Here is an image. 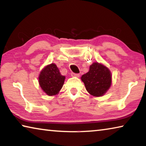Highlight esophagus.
Instances as JSON below:
<instances>
[{
	"mask_svg": "<svg viewBox=\"0 0 146 146\" xmlns=\"http://www.w3.org/2000/svg\"><path fill=\"white\" fill-rule=\"evenodd\" d=\"M71 76H75V77H79L80 76V75L78 73H71Z\"/></svg>",
	"mask_w": 146,
	"mask_h": 146,
	"instance_id": "esophagus-1",
	"label": "esophagus"
}]
</instances>
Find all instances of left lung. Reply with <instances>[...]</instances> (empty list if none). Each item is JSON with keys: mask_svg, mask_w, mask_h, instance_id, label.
Segmentation results:
<instances>
[{"mask_svg": "<svg viewBox=\"0 0 146 146\" xmlns=\"http://www.w3.org/2000/svg\"><path fill=\"white\" fill-rule=\"evenodd\" d=\"M88 92L93 97H102L111 85L112 75L106 66L94 62L87 73L81 76Z\"/></svg>", "mask_w": 146, "mask_h": 146, "instance_id": "8db88e82", "label": "left lung"}]
</instances>
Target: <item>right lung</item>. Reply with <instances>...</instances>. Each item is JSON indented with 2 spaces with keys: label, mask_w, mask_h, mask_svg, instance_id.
<instances>
[{
  "label": "right lung",
  "mask_w": 146,
  "mask_h": 146,
  "mask_svg": "<svg viewBox=\"0 0 146 146\" xmlns=\"http://www.w3.org/2000/svg\"><path fill=\"white\" fill-rule=\"evenodd\" d=\"M65 78V76L61 75L56 64L52 63L42 70L38 76V83L46 95L53 96L60 91Z\"/></svg>",
  "instance_id": "obj_1"
}]
</instances>
